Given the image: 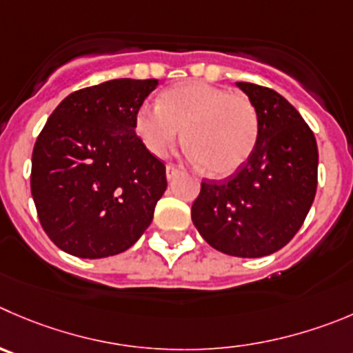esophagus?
<instances>
[{"mask_svg": "<svg viewBox=\"0 0 353 353\" xmlns=\"http://www.w3.org/2000/svg\"><path fill=\"white\" fill-rule=\"evenodd\" d=\"M180 174V170L176 166H173V164H168L166 166V179L168 180H173V179H176V176H179Z\"/></svg>", "mask_w": 353, "mask_h": 353, "instance_id": "esophagus-1", "label": "esophagus"}]
</instances>
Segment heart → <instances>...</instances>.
Segmentation results:
<instances>
[{"mask_svg":"<svg viewBox=\"0 0 353 353\" xmlns=\"http://www.w3.org/2000/svg\"><path fill=\"white\" fill-rule=\"evenodd\" d=\"M133 124L154 156H164L182 133L185 156L216 179L236 173L258 140V114L251 100L204 81L164 90L159 105L142 103L137 109Z\"/></svg>","mask_w":353,"mask_h":353,"instance_id":"1","label":"heart"}]
</instances>
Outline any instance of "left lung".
<instances>
[{
	"label": "left lung",
	"instance_id": "left-lung-1",
	"mask_svg": "<svg viewBox=\"0 0 353 353\" xmlns=\"http://www.w3.org/2000/svg\"><path fill=\"white\" fill-rule=\"evenodd\" d=\"M258 114L250 159L223 182L201 183L192 221L203 239L230 256L279 251L300 230L317 190V142L296 109L277 92L236 83Z\"/></svg>",
	"mask_w": 353,
	"mask_h": 353
}]
</instances>
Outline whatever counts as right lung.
<instances>
[{"label": "right lung", "instance_id": "1", "mask_svg": "<svg viewBox=\"0 0 353 353\" xmlns=\"http://www.w3.org/2000/svg\"><path fill=\"white\" fill-rule=\"evenodd\" d=\"M157 79H112L59 103L32 150L31 192L46 236L72 256L105 258L142 237L166 168L135 133Z\"/></svg>", "mask_w": 353, "mask_h": 353}]
</instances>
